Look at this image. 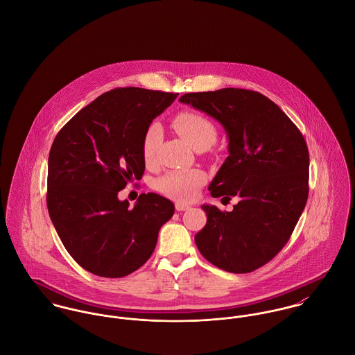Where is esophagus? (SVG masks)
I'll return each instance as SVG.
<instances>
[{
	"label": "esophagus",
	"instance_id": "obj_1",
	"mask_svg": "<svg viewBox=\"0 0 355 355\" xmlns=\"http://www.w3.org/2000/svg\"><path fill=\"white\" fill-rule=\"evenodd\" d=\"M175 207H176L178 211H184V210H189V209H190V205L178 201V202L175 203Z\"/></svg>",
	"mask_w": 355,
	"mask_h": 355
}]
</instances>
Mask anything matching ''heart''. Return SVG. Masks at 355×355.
<instances>
[{"mask_svg":"<svg viewBox=\"0 0 355 355\" xmlns=\"http://www.w3.org/2000/svg\"><path fill=\"white\" fill-rule=\"evenodd\" d=\"M173 128L176 132L193 148H209L216 139L214 125L202 114L194 112H182L173 119ZM161 127L153 123L142 141V153L146 161H152L161 141ZM205 182V173L198 169L189 171H169L157 180V189L175 200H191Z\"/></svg>","mask_w":355,"mask_h":355,"instance_id":"b5f03b06","label":"heart"}]
</instances>
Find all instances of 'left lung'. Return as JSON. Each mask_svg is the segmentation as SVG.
<instances>
[{
	"mask_svg": "<svg viewBox=\"0 0 355 355\" xmlns=\"http://www.w3.org/2000/svg\"><path fill=\"white\" fill-rule=\"evenodd\" d=\"M179 101L224 127L230 155L209 191L213 198L239 200L232 211L202 205L207 221L196 245L223 270L253 272L284 248L304 211L309 196L304 137L275 102L252 90L189 93Z\"/></svg>",
	"mask_w": 355,
	"mask_h": 355,
	"instance_id": "left-lung-1",
	"label": "left lung"
}]
</instances>
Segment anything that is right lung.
Masks as SVG:
<instances>
[{"label":"right lung","instance_id":"add662e5","mask_svg":"<svg viewBox=\"0 0 355 355\" xmlns=\"http://www.w3.org/2000/svg\"><path fill=\"white\" fill-rule=\"evenodd\" d=\"M179 94L121 87L79 110L53 141L48 210L71 257L101 277H123L152 255L169 200L141 194L134 207L117 194L145 172L142 141L153 119Z\"/></svg>","mask_w":355,"mask_h":355}]
</instances>
